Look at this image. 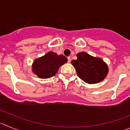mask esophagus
Wrapping results in <instances>:
<instances>
[{"mask_svg":"<svg viewBox=\"0 0 130 130\" xmlns=\"http://www.w3.org/2000/svg\"><path fill=\"white\" fill-rule=\"evenodd\" d=\"M67 59H68V62H69V63L71 62V57H68Z\"/></svg>","mask_w":130,"mask_h":130,"instance_id":"34e87169","label":"esophagus"}]
</instances>
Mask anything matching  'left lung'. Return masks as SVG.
<instances>
[{
	"mask_svg": "<svg viewBox=\"0 0 130 130\" xmlns=\"http://www.w3.org/2000/svg\"><path fill=\"white\" fill-rule=\"evenodd\" d=\"M76 56V60H72L71 63L76 70L78 77L85 83L97 84L107 76L108 66L102 59L85 52H79Z\"/></svg>",
	"mask_w": 130,
	"mask_h": 130,
	"instance_id": "1",
	"label": "left lung"
}]
</instances>
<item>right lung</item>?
<instances>
[{
    "instance_id": "obj_1",
    "label": "right lung",
    "mask_w": 130,
    "mask_h": 130,
    "mask_svg": "<svg viewBox=\"0 0 130 130\" xmlns=\"http://www.w3.org/2000/svg\"><path fill=\"white\" fill-rule=\"evenodd\" d=\"M67 58L63 55L48 52L34 61L31 70L39 78L46 79L56 75L59 67L67 62Z\"/></svg>"
}]
</instances>
